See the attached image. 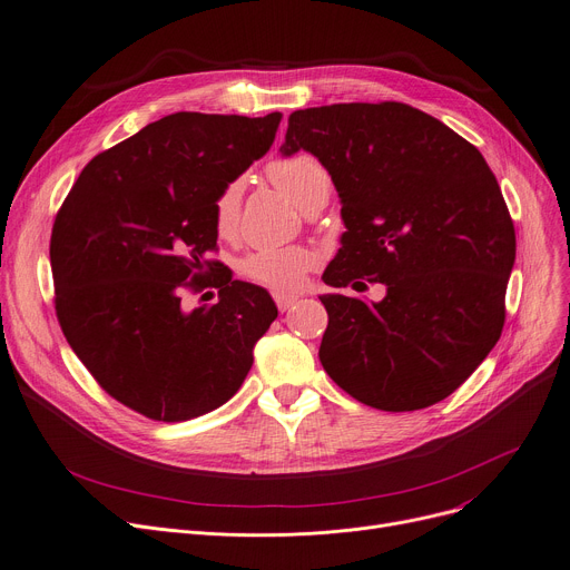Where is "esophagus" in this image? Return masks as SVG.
Listing matches in <instances>:
<instances>
[{
	"label": "esophagus",
	"mask_w": 570,
	"mask_h": 570,
	"mask_svg": "<svg viewBox=\"0 0 570 570\" xmlns=\"http://www.w3.org/2000/svg\"><path fill=\"white\" fill-rule=\"evenodd\" d=\"M275 303H277V307H279V312H286V309H291L295 303H297V295H286V293H275Z\"/></svg>",
	"instance_id": "34e87169"
}]
</instances>
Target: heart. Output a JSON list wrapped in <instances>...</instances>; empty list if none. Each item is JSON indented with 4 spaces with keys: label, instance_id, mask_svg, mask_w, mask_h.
Segmentation results:
<instances>
[{
    "label": "heart",
    "instance_id": "heart-1",
    "mask_svg": "<svg viewBox=\"0 0 570 570\" xmlns=\"http://www.w3.org/2000/svg\"><path fill=\"white\" fill-rule=\"evenodd\" d=\"M267 175L275 187L286 194L297 207L307 209L314 200L327 198L331 194V175L325 166L309 153H295L282 159H275L267 166ZM243 179H230L215 198L213 217L215 228L222 237H228L237 230L239 224V205H243ZM316 258L305 247H273L256 249L239 263L243 275L252 282L275 288L279 293L301 288Z\"/></svg>",
    "mask_w": 570,
    "mask_h": 570
}]
</instances>
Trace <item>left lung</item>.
Here are the masks:
<instances>
[{"mask_svg": "<svg viewBox=\"0 0 570 570\" xmlns=\"http://www.w3.org/2000/svg\"><path fill=\"white\" fill-rule=\"evenodd\" d=\"M312 153L342 200L333 288L379 282L381 303L321 295V365L381 411L445 400L501 337L515 226L478 149L397 101L333 104L288 117L282 155Z\"/></svg>", "mask_w": 570, "mask_h": 570, "instance_id": "obj_1", "label": "left lung"}]
</instances>
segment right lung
<instances>
[{
  "label": "right lung",
  "instance_id": "obj_1",
  "mask_svg": "<svg viewBox=\"0 0 570 570\" xmlns=\"http://www.w3.org/2000/svg\"><path fill=\"white\" fill-rule=\"evenodd\" d=\"M265 117L173 112L89 161L50 235L55 312L104 391L161 423L226 404L277 318L269 293L233 279L213 205L275 140ZM217 287L196 311L185 292Z\"/></svg>",
  "mask_w": 570,
  "mask_h": 570
}]
</instances>
